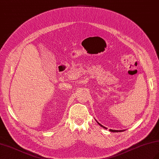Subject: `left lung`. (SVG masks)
<instances>
[{
    "label": "left lung",
    "instance_id": "1",
    "mask_svg": "<svg viewBox=\"0 0 159 159\" xmlns=\"http://www.w3.org/2000/svg\"><path fill=\"white\" fill-rule=\"evenodd\" d=\"M97 122H98V121H97ZM98 124L100 125V126H102V127H103V128H106L105 127H104V126H102V125H101L100 124L98 123ZM109 130H110L111 132H113V133H118V132H122V131H124V130H111V129H110Z\"/></svg>",
    "mask_w": 159,
    "mask_h": 159
}]
</instances>
